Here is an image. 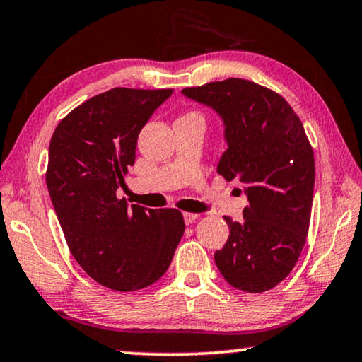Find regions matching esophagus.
<instances>
[{
  "label": "esophagus",
  "instance_id": "esophagus-1",
  "mask_svg": "<svg viewBox=\"0 0 362 362\" xmlns=\"http://www.w3.org/2000/svg\"><path fill=\"white\" fill-rule=\"evenodd\" d=\"M197 218H199V214H190V211H185V214H184V220H185L187 225L192 223V221H195Z\"/></svg>",
  "mask_w": 362,
  "mask_h": 362
}]
</instances>
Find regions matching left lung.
Segmentation results:
<instances>
[{
    "label": "left lung",
    "mask_w": 362,
    "mask_h": 362,
    "mask_svg": "<svg viewBox=\"0 0 362 362\" xmlns=\"http://www.w3.org/2000/svg\"><path fill=\"white\" fill-rule=\"evenodd\" d=\"M182 94L221 119L226 151L216 172L237 178L248 199L242 221L225 216L230 237L216 268L237 290H272L295 268L310 228L315 156L305 127L281 95L245 79Z\"/></svg>",
    "instance_id": "1"
}]
</instances>
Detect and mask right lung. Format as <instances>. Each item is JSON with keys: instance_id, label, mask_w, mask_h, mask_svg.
Masks as SVG:
<instances>
[{"instance_id": "add662e5", "label": "right lung", "mask_w": 362, "mask_h": 362, "mask_svg": "<svg viewBox=\"0 0 362 362\" xmlns=\"http://www.w3.org/2000/svg\"><path fill=\"white\" fill-rule=\"evenodd\" d=\"M172 93L110 89L71 110L51 137L46 184L67 247L110 290L156 283L185 231L178 210L129 206L115 195L136 160L139 132Z\"/></svg>"}]
</instances>
